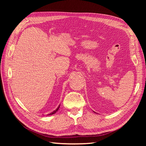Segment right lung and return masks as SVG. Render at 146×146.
Returning a JSON list of instances; mask_svg holds the SVG:
<instances>
[{
	"label": "right lung",
	"instance_id": "right-lung-1",
	"mask_svg": "<svg viewBox=\"0 0 146 146\" xmlns=\"http://www.w3.org/2000/svg\"><path fill=\"white\" fill-rule=\"evenodd\" d=\"M60 105H59L58 106V108H57L55 110V111H53V112H52V113H50V114H48V115H52V114H55L57 111H58V109H59V108H60Z\"/></svg>",
	"mask_w": 146,
	"mask_h": 146
}]
</instances>
